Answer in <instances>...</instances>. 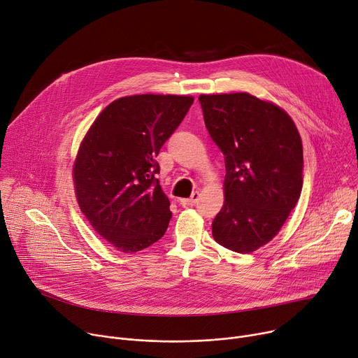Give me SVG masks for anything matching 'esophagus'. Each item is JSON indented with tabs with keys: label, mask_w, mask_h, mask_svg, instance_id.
<instances>
[{
	"label": "esophagus",
	"mask_w": 358,
	"mask_h": 358,
	"mask_svg": "<svg viewBox=\"0 0 358 358\" xmlns=\"http://www.w3.org/2000/svg\"><path fill=\"white\" fill-rule=\"evenodd\" d=\"M199 200H200V192L196 191V192L191 194L189 199H181L180 203H181L182 206H196V204L199 203Z\"/></svg>",
	"instance_id": "1"
}]
</instances>
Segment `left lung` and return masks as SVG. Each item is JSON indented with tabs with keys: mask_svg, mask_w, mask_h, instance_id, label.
Segmentation results:
<instances>
[{
	"mask_svg": "<svg viewBox=\"0 0 358 358\" xmlns=\"http://www.w3.org/2000/svg\"><path fill=\"white\" fill-rule=\"evenodd\" d=\"M204 122L224 154V206L214 240L236 252L271 241L303 188V144L291 117L248 92L199 96Z\"/></svg>",
	"mask_w": 358,
	"mask_h": 358,
	"instance_id": "8db88e82",
	"label": "left lung"
}]
</instances>
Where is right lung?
Segmentation results:
<instances>
[{
	"mask_svg": "<svg viewBox=\"0 0 358 358\" xmlns=\"http://www.w3.org/2000/svg\"><path fill=\"white\" fill-rule=\"evenodd\" d=\"M192 101L185 95L122 96L95 118L80 145L73 169L78 206L118 251H141L167 231L173 214L155 178V157Z\"/></svg>",
	"mask_w": 358,
	"mask_h": 358,
	"instance_id": "obj_1",
	"label": "right lung"
}]
</instances>
